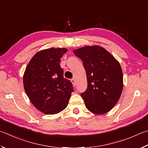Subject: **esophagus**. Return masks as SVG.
Listing matches in <instances>:
<instances>
[{
    "instance_id": "obj_1",
    "label": "esophagus",
    "mask_w": 148,
    "mask_h": 148,
    "mask_svg": "<svg viewBox=\"0 0 148 148\" xmlns=\"http://www.w3.org/2000/svg\"><path fill=\"white\" fill-rule=\"evenodd\" d=\"M71 83L73 84V86H75V85H76V82H75V79H72L71 80Z\"/></svg>"
}]
</instances>
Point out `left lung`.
I'll list each match as a JSON object with an SVG mask.
<instances>
[{"label":"left lung","mask_w":148,"mask_h":148,"mask_svg":"<svg viewBox=\"0 0 148 148\" xmlns=\"http://www.w3.org/2000/svg\"><path fill=\"white\" fill-rule=\"evenodd\" d=\"M73 53L82 60L87 76L88 87L81 94L87 109L103 114L118 103L123 90V73L120 63L99 45L85 46Z\"/></svg>","instance_id":"1"}]
</instances>
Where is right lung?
<instances>
[{"mask_svg":"<svg viewBox=\"0 0 148 148\" xmlns=\"http://www.w3.org/2000/svg\"><path fill=\"white\" fill-rule=\"evenodd\" d=\"M66 48H49L36 53L23 75V85L31 103L45 114H55L68 104L73 88L64 78L60 58Z\"/></svg>","mask_w":148,"mask_h":148,"instance_id":"add662e5","label":"right lung"}]
</instances>
